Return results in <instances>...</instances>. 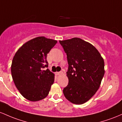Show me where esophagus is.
<instances>
[{
	"mask_svg": "<svg viewBox=\"0 0 122 122\" xmlns=\"http://www.w3.org/2000/svg\"><path fill=\"white\" fill-rule=\"evenodd\" d=\"M61 74H63V72L62 71L56 72V76H59V75Z\"/></svg>",
	"mask_w": 122,
	"mask_h": 122,
	"instance_id": "34e87169",
	"label": "esophagus"
}]
</instances>
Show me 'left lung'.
<instances>
[{
    "label": "left lung",
    "mask_w": 122,
    "mask_h": 122,
    "mask_svg": "<svg viewBox=\"0 0 122 122\" xmlns=\"http://www.w3.org/2000/svg\"><path fill=\"white\" fill-rule=\"evenodd\" d=\"M66 53L68 64V83L64 95L75 104H82L94 96L101 85L104 61L94 46L81 39L59 41Z\"/></svg>",
    "instance_id": "8db88e82"
}]
</instances>
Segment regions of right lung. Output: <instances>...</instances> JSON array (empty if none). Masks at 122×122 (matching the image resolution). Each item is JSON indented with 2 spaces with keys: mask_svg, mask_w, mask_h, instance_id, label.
Returning <instances> with one entry per match:
<instances>
[{
  "mask_svg": "<svg viewBox=\"0 0 122 122\" xmlns=\"http://www.w3.org/2000/svg\"><path fill=\"white\" fill-rule=\"evenodd\" d=\"M56 40L41 36L25 43L15 54L11 71L15 85L23 97L31 102L48 96L54 82V74L48 67L47 54Z\"/></svg>",
  "mask_w": 122,
  "mask_h": 122,
  "instance_id": "right-lung-1",
  "label": "right lung"
}]
</instances>
